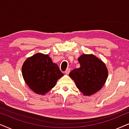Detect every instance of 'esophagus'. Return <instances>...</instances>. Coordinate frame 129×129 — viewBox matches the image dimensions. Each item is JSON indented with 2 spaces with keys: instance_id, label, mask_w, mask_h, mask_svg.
I'll return each mask as SVG.
<instances>
[{
  "instance_id": "1",
  "label": "esophagus",
  "mask_w": 129,
  "mask_h": 129,
  "mask_svg": "<svg viewBox=\"0 0 129 129\" xmlns=\"http://www.w3.org/2000/svg\"><path fill=\"white\" fill-rule=\"evenodd\" d=\"M70 68H67V69L66 70V71H65V73L67 74H68L70 73Z\"/></svg>"
}]
</instances>
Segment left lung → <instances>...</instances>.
<instances>
[{
	"mask_svg": "<svg viewBox=\"0 0 129 129\" xmlns=\"http://www.w3.org/2000/svg\"><path fill=\"white\" fill-rule=\"evenodd\" d=\"M80 68L69 74L84 95H91L100 90L108 77L106 65L94 55L82 54L78 58Z\"/></svg>",
	"mask_w": 129,
	"mask_h": 129,
	"instance_id": "1",
	"label": "left lung"
}]
</instances>
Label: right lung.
Returning <instances> with one entry per match:
<instances>
[{
  "label": "right lung",
  "instance_id": "right-lung-1",
  "mask_svg": "<svg viewBox=\"0 0 129 129\" xmlns=\"http://www.w3.org/2000/svg\"><path fill=\"white\" fill-rule=\"evenodd\" d=\"M22 72L29 87L42 95L54 87L57 80L63 75L48 55L41 53L27 58L22 66Z\"/></svg>",
  "mask_w": 129,
  "mask_h": 129
}]
</instances>
